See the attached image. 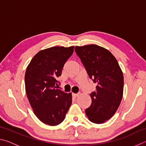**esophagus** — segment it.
Segmentation results:
<instances>
[{"mask_svg":"<svg viewBox=\"0 0 146 146\" xmlns=\"http://www.w3.org/2000/svg\"><path fill=\"white\" fill-rule=\"evenodd\" d=\"M78 95H79L78 93H72V96H73V97H75V98L78 97Z\"/></svg>","mask_w":146,"mask_h":146,"instance_id":"obj_1","label":"esophagus"}]
</instances>
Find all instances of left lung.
Masks as SVG:
<instances>
[{"label": "left lung", "instance_id": "8db88e82", "mask_svg": "<svg viewBox=\"0 0 146 146\" xmlns=\"http://www.w3.org/2000/svg\"><path fill=\"white\" fill-rule=\"evenodd\" d=\"M75 51L89 77L97 84L95 91L90 94L92 102L86 114L91 122L104 123L114 115L122 100V71L115 56L102 47L95 44L76 46Z\"/></svg>", "mask_w": 146, "mask_h": 146}]
</instances>
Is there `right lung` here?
<instances>
[{
  "label": "right lung",
  "instance_id": "obj_1",
  "mask_svg": "<svg viewBox=\"0 0 146 146\" xmlns=\"http://www.w3.org/2000/svg\"><path fill=\"white\" fill-rule=\"evenodd\" d=\"M74 46L52 47L40 51L26 69L27 97L35 115L43 123L56 125L65 118L72 103L71 93L58 90L64 64L73 53Z\"/></svg>",
  "mask_w": 146,
  "mask_h": 146
}]
</instances>
